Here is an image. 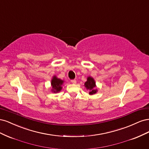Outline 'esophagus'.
I'll list each match as a JSON object with an SVG mask.
<instances>
[{
    "mask_svg": "<svg viewBox=\"0 0 149 149\" xmlns=\"http://www.w3.org/2000/svg\"><path fill=\"white\" fill-rule=\"evenodd\" d=\"M71 82L72 83L75 84V83H76V79H72V80H71Z\"/></svg>",
    "mask_w": 149,
    "mask_h": 149,
    "instance_id": "34e87169",
    "label": "esophagus"
}]
</instances>
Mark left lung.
I'll return each instance as SVG.
<instances>
[{"mask_svg": "<svg viewBox=\"0 0 149 149\" xmlns=\"http://www.w3.org/2000/svg\"><path fill=\"white\" fill-rule=\"evenodd\" d=\"M84 86L88 89H89V94H94L96 93L97 89H94L96 86V83L93 78L88 77L87 81L85 83Z\"/></svg>", "mask_w": 149, "mask_h": 149, "instance_id": "1", "label": "left lung"}]
</instances>
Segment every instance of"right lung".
Wrapping results in <instances>:
<instances>
[{"label":"right lung","instance_id":"add662e5","mask_svg":"<svg viewBox=\"0 0 149 149\" xmlns=\"http://www.w3.org/2000/svg\"><path fill=\"white\" fill-rule=\"evenodd\" d=\"M63 83V81L57 78L54 76L52 80V91L54 93H58L61 91L62 88L61 85Z\"/></svg>","mask_w":149,"mask_h":149}]
</instances>
